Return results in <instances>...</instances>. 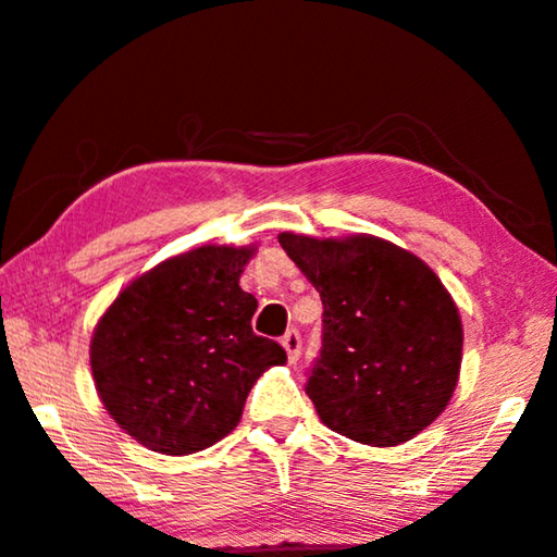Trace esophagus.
Wrapping results in <instances>:
<instances>
[{"mask_svg": "<svg viewBox=\"0 0 557 557\" xmlns=\"http://www.w3.org/2000/svg\"><path fill=\"white\" fill-rule=\"evenodd\" d=\"M281 346H284L286 354H288V361L296 364L298 357H301V334L296 332V329H288V332L281 336Z\"/></svg>", "mask_w": 557, "mask_h": 557, "instance_id": "obj_1", "label": "esophagus"}]
</instances>
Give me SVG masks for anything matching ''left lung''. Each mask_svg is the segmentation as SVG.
I'll use <instances>...</instances> for the list:
<instances>
[{"label":"left lung","instance_id":"8db88e82","mask_svg":"<svg viewBox=\"0 0 557 557\" xmlns=\"http://www.w3.org/2000/svg\"><path fill=\"white\" fill-rule=\"evenodd\" d=\"M324 304L306 394L329 430L394 447L445 412L462 364V321L430 265L376 236L278 233Z\"/></svg>","mask_w":557,"mask_h":557}]
</instances>
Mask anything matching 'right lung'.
<instances>
[{
	"label": "right lung",
	"instance_id": "right-lung-1",
	"mask_svg": "<svg viewBox=\"0 0 557 557\" xmlns=\"http://www.w3.org/2000/svg\"><path fill=\"white\" fill-rule=\"evenodd\" d=\"M256 248L200 246L145 271L90 342L108 414L152 453L193 455L236 430L248 392L284 346L256 336L259 301L238 286Z\"/></svg>",
	"mask_w": 557,
	"mask_h": 557
}]
</instances>
